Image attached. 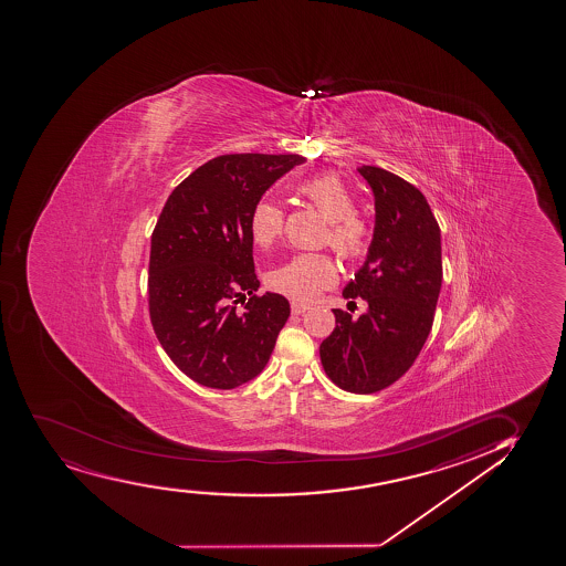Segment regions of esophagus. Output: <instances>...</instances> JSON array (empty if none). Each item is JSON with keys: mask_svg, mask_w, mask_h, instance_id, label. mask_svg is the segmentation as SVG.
<instances>
[{"mask_svg": "<svg viewBox=\"0 0 566 566\" xmlns=\"http://www.w3.org/2000/svg\"><path fill=\"white\" fill-rule=\"evenodd\" d=\"M307 310H310V306H306V304H300V302H293V304H291V312H293L294 315H304Z\"/></svg>", "mask_w": 566, "mask_h": 566, "instance_id": "obj_1", "label": "esophagus"}]
</instances>
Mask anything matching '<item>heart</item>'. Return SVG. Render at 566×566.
Returning a JSON list of instances; mask_svg holds the SVG:
<instances>
[{
    "label": "heart",
    "instance_id": "heart-1",
    "mask_svg": "<svg viewBox=\"0 0 566 566\" xmlns=\"http://www.w3.org/2000/svg\"><path fill=\"white\" fill-rule=\"evenodd\" d=\"M296 195L312 203L328 221L325 241L345 262L364 259L370 249L371 228L355 213V200L345 182L334 174H318L300 182ZM251 238L259 248H270L283 232V211L277 203L260 200L249 217ZM336 280V268L325 253H300L275 268L268 283L275 293L298 302H312Z\"/></svg>",
    "mask_w": 566,
    "mask_h": 566
}]
</instances>
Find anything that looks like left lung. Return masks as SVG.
I'll return each instance as SVG.
<instances>
[{"mask_svg": "<svg viewBox=\"0 0 566 566\" xmlns=\"http://www.w3.org/2000/svg\"><path fill=\"white\" fill-rule=\"evenodd\" d=\"M358 174L376 198V227L344 298H363L368 310L357 318L332 310L336 328L318 353L339 389L370 395L410 370L429 338L442 289V240L421 190L377 166Z\"/></svg>", "mask_w": 566, "mask_h": 566, "instance_id": "8db88e82", "label": "left lung"}]
</instances>
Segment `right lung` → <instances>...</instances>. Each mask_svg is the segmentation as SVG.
<instances>
[{
  "label": "right lung",
  "mask_w": 566,
  "mask_h": 566,
  "mask_svg": "<svg viewBox=\"0 0 566 566\" xmlns=\"http://www.w3.org/2000/svg\"><path fill=\"white\" fill-rule=\"evenodd\" d=\"M304 163L300 155L217 156L177 185L156 221L150 323L164 352L196 384L235 389L270 360L291 306L281 294H254L249 217L273 182Z\"/></svg>",
  "instance_id": "add662e5"
}]
</instances>
